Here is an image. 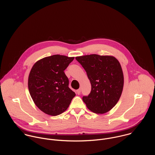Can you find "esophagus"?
I'll return each mask as SVG.
<instances>
[{
  "mask_svg": "<svg viewBox=\"0 0 155 155\" xmlns=\"http://www.w3.org/2000/svg\"><path fill=\"white\" fill-rule=\"evenodd\" d=\"M81 89H78V90L76 91V92H77V94H78V95H79V94H81Z\"/></svg>",
  "mask_w": 155,
  "mask_h": 155,
  "instance_id": "34e87169",
  "label": "esophagus"
}]
</instances>
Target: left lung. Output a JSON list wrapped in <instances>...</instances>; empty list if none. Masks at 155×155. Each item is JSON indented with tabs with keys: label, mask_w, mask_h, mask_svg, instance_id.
Segmentation results:
<instances>
[{
	"label": "left lung",
	"mask_w": 155,
	"mask_h": 155,
	"mask_svg": "<svg viewBox=\"0 0 155 155\" xmlns=\"http://www.w3.org/2000/svg\"><path fill=\"white\" fill-rule=\"evenodd\" d=\"M85 70L91 91L82 100L90 110L103 114L119 101L124 88V74L119 61L113 56L86 55L76 57Z\"/></svg>",
	"instance_id": "1"
}]
</instances>
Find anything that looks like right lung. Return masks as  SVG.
<instances>
[{
	"label": "right lung",
	"mask_w": 155,
	"mask_h": 155,
	"mask_svg": "<svg viewBox=\"0 0 155 155\" xmlns=\"http://www.w3.org/2000/svg\"><path fill=\"white\" fill-rule=\"evenodd\" d=\"M74 58L54 55L39 60L32 67L28 79L29 92L36 106L45 113L61 114L76 95L68 88L64 72Z\"/></svg>",
	"instance_id": "1"
}]
</instances>
